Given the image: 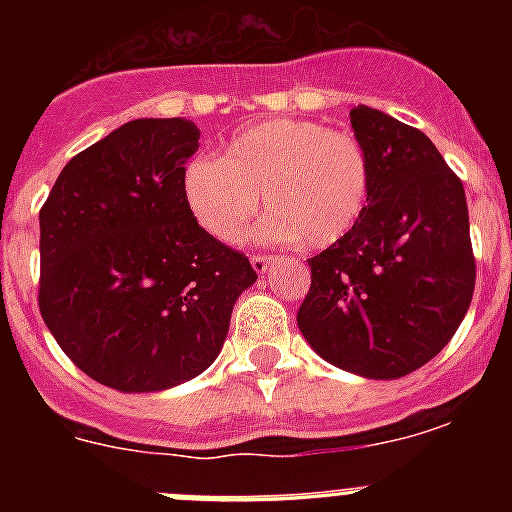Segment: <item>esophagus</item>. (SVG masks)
<instances>
[{
  "label": "esophagus",
  "mask_w": 512,
  "mask_h": 512,
  "mask_svg": "<svg viewBox=\"0 0 512 512\" xmlns=\"http://www.w3.org/2000/svg\"><path fill=\"white\" fill-rule=\"evenodd\" d=\"M274 261H277V256H269V253H256V256H251V266L256 274H266Z\"/></svg>",
  "instance_id": "1"
}]
</instances>
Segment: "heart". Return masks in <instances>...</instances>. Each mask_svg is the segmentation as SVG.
I'll list each match as a JSON object with an SVG mask.
<instances>
[{"label": "heart", "instance_id": "heart-1", "mask_svg": "<svg viewBox=\"0 0 512 512\" xmlns=\"http://www.w3.org/2000/svg\"><path fill=\"white\" fill-rule=\"evenodd\" d=\"M372 158L356 135L318 120L277 117L235 133L223 158L184 169V200L217 241H238L259 212L266 233L325 248L354 230L372 194Z\"/></svg>", "mask_w": 512, "mask_h": 512}]
</instances>
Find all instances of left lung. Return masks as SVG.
Listing matches in <instances>:
<instances>
[{"mask_svg": "<svg viewBox=\"0 0 512 512\" xmlns=\"http://www.w3.org/2000/svg\"><path fill=\"white\" fill-rule=\"evenodd\" d=\"M351 128L372 158L369 205L351 233L307 259L297 325L328 364L397 379L428 364L469 310L467 197L418 128L366 104L351 110Z\"/></svg>", "mask_w": 512, "mask_h": 512, "instance_id": "8db88e82", "label": "left lung"}]
</instances>
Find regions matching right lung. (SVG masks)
Masks as SVG:
<instances>
[{
	"label": "right lung",
	"instance_id": "1",
	"mask_svg": "<svg viewBox=\"0 0 512 512\" xmlns=\"http://www.w3.org/2000/svg\"><path fill=\"white\" fill-rule=\"evenodd\" d=\"M197 148L192 120H130L71 158L40 207V315L112 390L161 392L205 372L256 282L246 253L212 238L184 200Z\"/></svg>",
	"mask_w": 512,
	"mask_h": 512
}]
</instances>
